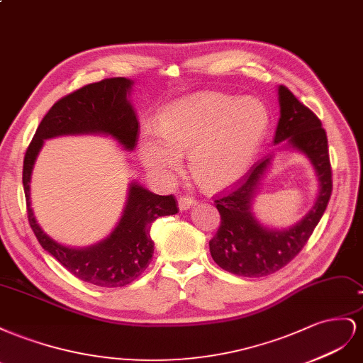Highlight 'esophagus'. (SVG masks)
<instances>
[{
  "label": "esophagus",
  "mask_w": 363,
  "mask_h": 363,
  "mask_svg": "<svg viewBox=\"0 0 363 363\" xmlns=\"http://www.w3.org/2000/svg\"><path fill=\"white\" fill-rule=\"evenodd\" d=\"M196 203V201L193 198H189V196H181V198L178 199V205H179V210L181 211H185L191 208V206Z\"/></svg>",
  "instance_id": "1"
}]
</instances>
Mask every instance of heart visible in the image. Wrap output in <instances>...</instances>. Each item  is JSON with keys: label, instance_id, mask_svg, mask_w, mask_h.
<instances>
[{"label": "heart", "instance_id": "obj_1", "mask_svg": "<svg viewBox=\"0 0 363 363\" xmlns=\"http://www.w3.org/2000/svg\"><path fill=\"white\" fill-rule=\"evenodd\" d=\"M267 124V111L258 100L205 92L165 108L160 128H144L140 157L155 178L167 182L189 155L196 181L206 189H223L251 167Z\"/></svg>", "mask_w": 363, "mask_h": 363}]
</instances>
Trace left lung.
<instances>
[{"label": "left lung", "instance_id": "obj_1", "mask_svg": "<svg viewBox=\"0 0 363 363\" xmlns=\"http://www.w3.org/2000/svg\"><path fill=\"white\" fill-rule=\"evenodd\" d=\"M279 120L274 143L304 153L313 164L319 193L315 205L287 230L266 228L255 219L252 199L272 157L258 161L240 184L214 201L220 213V226L210 240L213 260L225 271L240 277H266L287 263L303 250L323 217L330 201L333 181L328 157V141L323 123L286 86H278Z\"/></svg>", "mask_w": 363, "mask_h": 363}]
</instances>
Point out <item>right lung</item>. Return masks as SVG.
Returning <instances> with one entry per match:
<instances>
[{"label":"right lung","mask_w":363,"mask_h":363,"mask_svg":"<svg viewBox=\"0 0 363 363\" xmlns=\"http://www.w3.org/2000/svg\"><path fill=\"white\" fill-rule=\"evenodd\" d=\"M133 82L126 77L103 79L57 100L40 121L24 157L23 185L28 223L40 246L82 281L100 287H123L137 279L153 255L152 223L161 216L178 213L173 194L160 196L132 182L126 206L116 230L100 243L76 250L55 242L36 222L30 202V179L44 140L59 135L101 133L126 150L138 141L137 113L128 99Z\"/></svg>","instance_id":"1"}]
</instances>
